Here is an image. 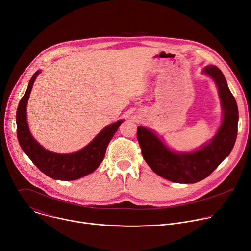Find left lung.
<instances>
[{
    "instance_id": "obj_1",
    "label": "left lung",
    "mask_w": 251,
    "mask_h": 251,
    "mask_svg": "<svg viewBox=\"0 0 251 251\" xmlns=\"http://www.w3.org/2000/svg\"><path fill=\"white\" fill-rule=\"evenodd\" d=\"M203 72L213 78L221 100L223 121L217 133L198 151L180 153L171 151L151 130L139 126L138 141L145 161L159 176L175 183L193 184L208 177L232 151L238 124V107L222 71L208 65Z\"/></svg>"
}]
</instances>
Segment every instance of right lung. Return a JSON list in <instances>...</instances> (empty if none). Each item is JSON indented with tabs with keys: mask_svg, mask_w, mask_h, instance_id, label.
<instances>
[{
	"mask_svg": "<svg viewBox=\"0 0 251 251\" xmlns=\"http://www.w3.org/2000/svg\"><path fill=\"white\" fill-rule=\"evenodd\" d=\"M40 73L38 70L30 79L28 88L19 102L16 122H17V137L19 144L33 164L42 173L54 180L73 181L82 178L100 165L102 162L107 145L117 132L123 121L113 123L103 128L91 143L82 150L62 155L45 150L37 143L29 130L27 123V102L37 75Z\"/></svg>",
	"mask_w": 251,
	"mask_h": 251,
	"instance_id": "obj_1",
	"label": "right lung"
}]
</instances>
